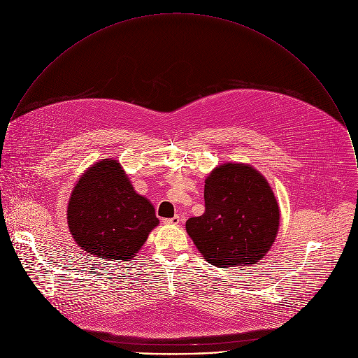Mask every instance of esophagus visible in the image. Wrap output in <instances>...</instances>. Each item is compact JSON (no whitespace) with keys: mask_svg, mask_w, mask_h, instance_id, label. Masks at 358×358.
<instances>
[{"mask_svg":"<svg viewBox=\"0 0 358 358\" xmlns=\"http://www.w3.org/2000/svg\"><path fill=\"white\" fill-rule=\"evenodd\" d=\"M164 224H178L180 222V217L176 215L173 217H169V219H162Z\"/></svg>","mask_w":358,"mask_h":358,"instance_id":"34e87169","label":"esophagus"}]
</instances>
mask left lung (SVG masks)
I'll return each instance as SVG.
<instances>
[{
  "mask_svg": "<svg viewBox=\"0 0 358 358\" xmlns=\"http://www.w3.org/2000/svg\"><path fill=\"white\" fill-rule=\"evenodd\" d=\"M205 212L186 222L187 234L216 267L256 264L271 248L280 209L264 176L247 164H223L205 179Z\"/></svg>",
  "mask_w": 358,
  "mask_h": 358,
  "instance_id": "1",
  "label": "left lung"
}]
</instances>
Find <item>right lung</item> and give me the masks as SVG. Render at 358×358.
Instances as JSON below:
<instances>
[{
    "label": "right lung",
    "mask_w": 358,
    "mask_h": 358,
    "mask_svg": "<svg viewBox=\"0 0 358 358\" xmlns=\"http://www.w3.org/2000/svg\"><path fill=\"white\" fill-rule=\"evenodd\" d=\"M67 223L87 255L132 262L159 222L153 205L135 192L121 164L104 158L88 168L73 189Z\"/></svg>",
    "instance_id": "obj_1"
}]
</instances>
